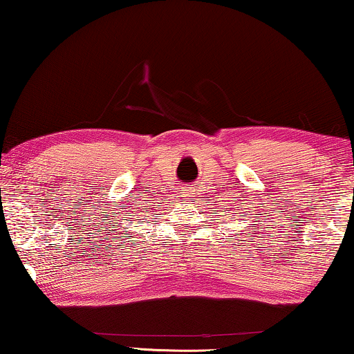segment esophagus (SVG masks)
Here are the masks:
<instances>
[{
    "label": "esophagus",
    "instance_id": "esophagus-1",
    "mask_svg": "<svg viewBox=\"0 0 354 354\" xmlns=\"http://www.w3.org/2000/svg\"><path fill=\"white\" fill-rule=\"evenodd\" d=\"M194 196H196V189H194V187L187 185L180 189V198L183 199V201L192 203V201H194Z\"/></svg>",
    "mask_w": 354,
    "mask_h": 354
}]
</instances>
